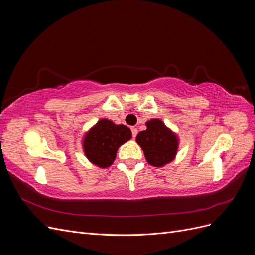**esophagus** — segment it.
I'll list each match as a JSON object with an SVG mask.
<instances>
[{
  "label": "esophagus",
  "mask_w": 255,
  "mask_h": 255,
  "mask_svg": "<svg viewBox=\"0 0 255 255\" xmlns=\"http://www.w3.org/2000/svg\"><path fill=\"white\" fill-rule=\"evenodd\" d=\"M130 130H132V135H133V138L135 139V137H136L137 134H138V129H137V128L132 127V128H130Z\"/></svg>",
  "instance_id": "1"
}]
</instances>
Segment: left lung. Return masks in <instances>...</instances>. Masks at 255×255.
<instances>
[{
	"mask_svg": "<svg viewBox=\"0 0 255 255\" xmlns=\"http://www.w3.org/2000/svg\"><path fill=\"white\" fill-rule=\"evenodd\" d=\"M146 129L136 137L144 157L154 167H163L176 155L179 139L160 119H151L145 123Z\"/></svg>",
	"mask_w": 255,
	"mask_h": 255,
	"instance_id": "left-lung-1",
	"label": "left lung"
}]
</instances>
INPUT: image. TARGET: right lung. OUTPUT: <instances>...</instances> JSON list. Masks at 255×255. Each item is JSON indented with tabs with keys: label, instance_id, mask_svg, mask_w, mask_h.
Masks as SVG:
<instances>
[{
	"label": "right lung",
	"instance_id": "add662e5",
	"mask_svg": "<svg viewBox=\"0 0 255 255\" xmlns=\"http://www.w3.org/2000/svg\"><path fill=\"white\" fill-rule=\"evenodd\" d=\"M130 138L132 132L127 126L115 125L112 120L101 119L85 135L84 153L92 164L107 168L114 163L119 146Z\"/></svg>",
	"mask_w": 255,
	"mask_h": 255
}]
</instances>
